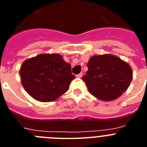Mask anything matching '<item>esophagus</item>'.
Here are the masks:
<instances>
[{"instance_id":"esophagus-1","label":"esophagus","mask_w":147,"mask_h":147,"mask_svg":"<svg viewBox=\"0 0 147 147\" xmlns=\"http://www.w3.org/2000/svg\"><path fill=\"white\" fill-rule=\"evenodd\" d=\"M77 77H79V78L82 77V73H80V74H79L77 75Z\"/></svg>"}]
</instances>
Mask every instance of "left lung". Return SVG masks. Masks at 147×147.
Returning a JSON list of instances; mask_svg holds the SVG:
<instances>
[{"mask_svg":"<svg viewBox=\"0 0 147 147\" xmlns=\"http://www.w3.org/2000/svg\"><path fill=\"white\" fill-rule=\"evenodd\" d=\"M87 66L88 71L82 80L93 96L105 102L121 96L132 81L129 65L114 55L93 56Z\"/></svg>","mask_w":147,"mask_h":147,"instance_id":"obj_1","label":"left lung"}]
</instances>
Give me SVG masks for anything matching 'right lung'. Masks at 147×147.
<instances>
[{
	"label": "right lung",
	"mask_w": 147,
	"mask_h": 147,
	"mask_svg": "<svg viewBox=\"0 0 147 147\" xmlns=\"http://www.w3.org/2000/svg\"><path fill=\"white\" fill-rule=\"evenodd\" d=\"M22 85L39 102H53L69 89L72 75L71 65L57 54H42L23 62L20 69Z\"/></svg>",
	"instance_id": "obj_1"
}]
</instances>
